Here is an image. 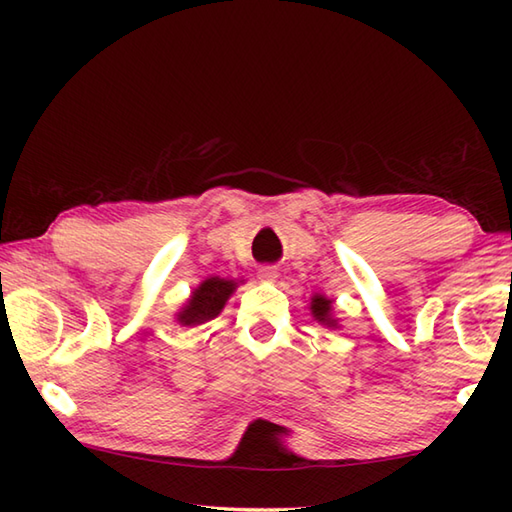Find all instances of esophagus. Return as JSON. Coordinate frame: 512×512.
Instances as JSON below:
<instances>
[{"mask_svg": "<svg viewBox=\"0 0 512 512\" xmlns=\"http://www.w3.org/2000/svg\"><path fill=\"white\" fill-rule=\"evenodd\" d=\"M259 279H266V281L277 279V268L275 266H264L262 270H259Z\"/></svg>", "mask_w": 512, "mask_h": 512, "instance_id": "obj_1", "label": "esophagus"}]
</instances>
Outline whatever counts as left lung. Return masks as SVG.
I'll use <instances>...</instances> for the list:
<instances>
[{"label": "left lung", "mask_w": 512, "mask_h": 512, "mask_svg": "<svg viewBox=\"0 0 512 512\" xmlns=\"http://www.w3.org/2000/svg\"><path fill=\"white\" fill-rule=\"evenodd\" d=\"M330 308H332V301L330 299H325V297H314L312 299L314 319L325 323V325H334V319L330 317Z\"/></svg>", "instance_id": "obj_1"}]
</instances>
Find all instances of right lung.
I'll use <instances>...</instances> for the list:
<instances>
[{"instance_id":"add662e5","label":"right lung","mask_w":512,"mask_h":512,"mask_svg":"<svg viewBox=\"0 0 512 512\" xmlns=\"http://www.w3.org/2000/svg\"><path fill=\"white\" fill-rule=\"evenodd\" d=\"M233 290H235V281L220 279V277L206 279L204 284H200V288H195L189 303L178 314V321L182 325H202L206 321L215 319L217 314L222 312L224 303L228 297H231Z\"/></svg>"}]
</instances>
